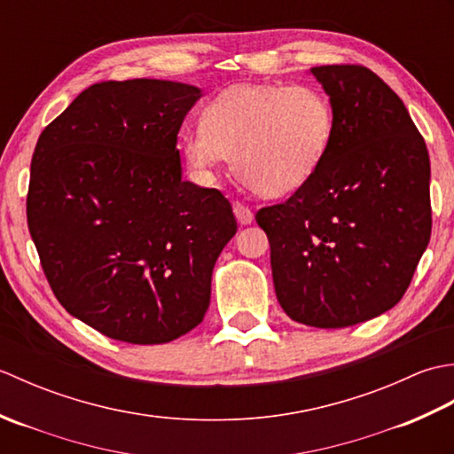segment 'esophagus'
<instances>
[{
  "instance_id": "34e87169",
  "label": "esophagus",
  "mask_w": 454,
  "mask_h": 454,
  "mask_svg": "<svg viewBox=\"0 0 454 454\" xmlns=\"http://www.w3.org/2000/svg\"><path fill=\"white\" fill-rule=\"evenodd\" d=\"M234 215H236V220L242 226L252 224L254 222V212L249 210L246 205H242V202H234Z\"/></svg>"
}]
</instances>
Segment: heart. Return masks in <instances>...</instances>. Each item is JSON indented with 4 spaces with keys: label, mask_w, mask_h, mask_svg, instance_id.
<instances>
[{
    "label": "heart",
    "mask_w": 454,
    "mask_h": 454,
    "mask_svg": "<svg viewBox=\"0 0 454 454\" xmlns=\"http://www.w3.org/2000/svg\"><path fill=\"white\" fill-rule=\"evenodd\" d=\"M335 111L312 85H234L202 111V124L183 134L192 168L210 173L232 156L236 176L263 197L302 187L330 152Z\"/></svg>",
    "instance_id": "1"
}]
</instances>
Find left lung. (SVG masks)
Listing matches in <instances>:
<instances>
[{"mask_svg":"<svg viewBox=\"0 0 454 454\" xmlns=\"http://www.w3.org/2000/svg\"><path fill=\"white\" fill-rule=\"evenodd\" d=\"M335 111L322 168L255 215L278 304L294 322L347 327L390 310L431 238L429 153L406 105L364 66H316Z\"/></svg>","mask_w":454,"mask_h":454,"instance_id":"obj_1","label":"left lung"}]
</instances>
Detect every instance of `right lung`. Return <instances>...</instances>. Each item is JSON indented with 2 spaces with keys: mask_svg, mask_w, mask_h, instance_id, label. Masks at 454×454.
<instances>
[{
  "mask_svg": "<svg viewBox=\"0 0 454 454\" xmlns=\"http://www.w3.org/2000/svg\"><path fill=\"white\" fill-rule=\"evenodd\" d=\"M202 91L101 82L38 137L27 222L67 312L111 340L158 345L205 317L238 224L218 189L181 179L177 134Z\"/></svg>",
  "mask_w": 454,
  "mask_h": 454,
  "instance_id": "right-lung-1",
  "label": "right lung"
}]
</instances>
